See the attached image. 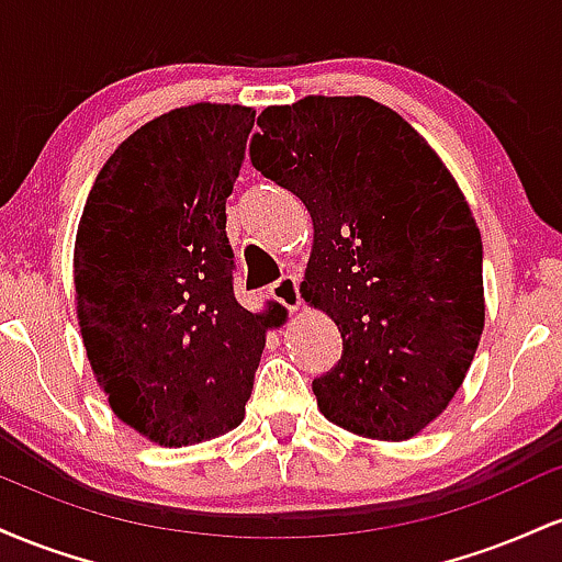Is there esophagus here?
<instances>
[{
	"instance_id": "esophagus-1",
	"label": "esophagus",
	"mask_w": 562,
	"mask_h": 562,
	"mask_svg": "<svg viewBox=\"0 0 562 562\" xmlns=\"http://www.w3.org/2000/svg\"><path fill=\"white\" fill-rule=\"evenodd\" d=\"M272 299L280 301L282 306L290 308V312H299L301 308V293L295 277H280V280L272 285Z\"/></svg>"
}]
</instances>
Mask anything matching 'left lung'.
Here are the masks:
<instances>
[{
  "instance_id": "8db88e82",
  "label": "left lung",
  "mask_w": 562,
  "mask_h": 562,
  "mask_svg": "<svg viewBox=\"0 0 562 562\" xmlns=\"http://www.w3.org/2000/svg\"><path fill=\"white\" fill-rule=\"evenodd\" d=\"M250 164L314 222L303 299L344 353L312 383L327 420L404 441L434 423L479 348L483 245L434 147L370 97H303L259 115Z\"/></svg>"
}]
</instances>
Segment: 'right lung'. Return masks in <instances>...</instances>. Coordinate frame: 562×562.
I'll return each instance as SVG.
<instances>
[{"label": "right lung", "mask_w": 562, "mask_h": 562, "mask_svg": "<svg viewBox=\"0 0 562 562\" xmlns=\"http://www.w3.org/2000/svg\"><path fill=\"white\" fill-rule=\"evenodd\" d=\"M256 111L198 102L158 115L97 173L76 232V312L111 409L160 447L243 423L277 306L232 288L227 198Z\"/></svg>", "instance_id": "1"}]
</instances>
